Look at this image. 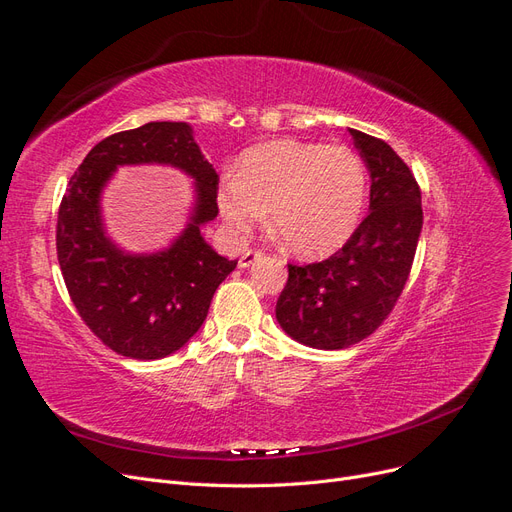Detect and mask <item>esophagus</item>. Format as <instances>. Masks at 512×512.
<instances>
[{
    "label": "esophagus",
    "mask_w": 512,
    "mask_h": 512,
    "mask_svg": "<svg viewBox=\"0 0 512 512\" xmlns=\"http://www.w3.org/2000/svg\"><path fill=\"white\" fill-rule=\"evenodd\" d=\"M262 256H265V254H262L260 250H247V252H243V256L239 258V267H241V269H250V267L254 265V262L260 260Z\"/></svg>",
    "instance_id": "1"
}]
</instances>
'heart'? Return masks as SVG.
Listing matches in <instances>:
<instances>
[{"mask_svg": "<svg viewBox=\"0 0 512 512\" xmlns=\"http://www.w3.org/2000/svg\"><path fill=\"white\" fill-rule=\"evenodd\" d=\"M367 198V168L344 145L312 141L260 143L243 151L237 173H226L215 203L239 237L267 222L286 252L316 260L331 256L359 228Z\"/></svg>", "mask_w": 512, "mask_h": 512, "instance_id": "heart-1", "label": "heart"}]
</instances>
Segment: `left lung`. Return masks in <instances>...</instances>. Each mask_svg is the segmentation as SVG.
I'll use <instances>...</instances> for the list:
<instances>
[{
	"label": "left lung",
	"mask_w": 512,
	"mask_h": 512,
	"mask_svg": "<svg viewBox=\"0 0 512 512\" xmlns=\"http://www.w3.org/2000/svg\"><path fill=\"white\" fill-rule=\"evenodd\" d=\"M369 170V215L350 241L314 265H288L275 318L299 344L342 350L374 333L404 290L423 228L421 190L376 136L348 128Z\"/></svg>",
	"instance_id": "1"
}]
</instances>
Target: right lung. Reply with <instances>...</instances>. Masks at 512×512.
Here are the masks:
<instances>
[{
  "label": "right lung",
  "mask_w": 512,
  "mask_h": 512,
  "mask_svg": "<svg viewBox=\"0 0 512 512\" xmlns=\"http://www.w3.org/2000/svg\"><path fill=\"white\" fill-rule=\"evenodd\" d=\"M173 165L195 179L189 222L168 248L134 255L105 235L101 192L119 165ZM218 173L185 121H149L104 138L68 183L57 218V260L76 312L121 356L153 361L177 352L203 327L215 290L237 260L200 235L218 218Z\"/></svg>",
  "instance_id": "1"
}]
</instances>
